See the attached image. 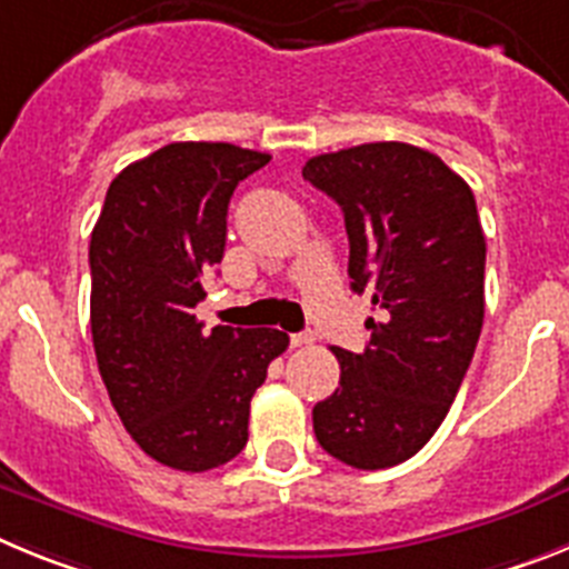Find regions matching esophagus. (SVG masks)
I'll list each match as a JSON object with an SVG mask.
<instances>
[{"instance_id": "1", "label": "esophagus", "mask_w": 569, "mask_h": 569, "mask_svg": "<svg viewBox=\"0 0 569 569\" xmlns=\"http://www.w3.org/2000/svg\"><path fill=\"white\" fill-rule=\"evenodd\" d=\"M313 345V333H293L290 336V347H308Z\"/></svg>"}]
</instances>
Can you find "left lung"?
I'll return each mask as SVG.
<instances>
[{
    "instance_id": "1",
    "label": "left lung",
    "mask_w": 569,
    "mask_h": 569,
    "mask_svg": "<svg viewBox=\"0 0 569 569\" xmlns=\"http://www.w3.org/2000/svg\"><path fill=\"white\" fill-rule=\"evenodd\" d=\"M301 176L341 208L350 288L381 308L361 353L333 350L341 379L313 407L316 439L356 470H385L439 430L476 353L487 259L479 210L459 173L405 142L313 156Z\"/></svg>"
}]
</instances>
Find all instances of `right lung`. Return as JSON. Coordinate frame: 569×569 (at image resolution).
Instances as JSON below:
<instances>
[{
  "mask_svg": "<svg viewBox=\"0 0 569 569\" xmlns=\"http://www.w3.org/2000/svg\"><path fill=\"white\" fill-rule=\"evenodd\" d=\"M270 162L228 142H173L110 182L90 233V333L124 430L150 459L204 472L244 450L250 399L288 350L273 328L202 330L236 184Z\"/></svg>",
  "mask_w": 569,
  "mask_h": 569,
  "instance_id": "1",
  "label": "right lung"
}]
</instances>
